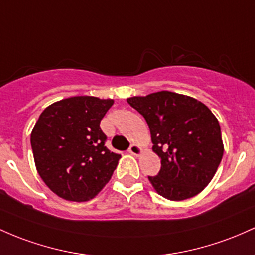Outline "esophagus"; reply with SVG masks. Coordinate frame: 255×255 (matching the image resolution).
Returning a JSON list of instances; mask_svg holds the SVG:
<instances>
[{
  "label": "esophagus",
  "mask_w": 255,
  "mask_h": 255,
  "mask_svg": "<svg viewBox=\"0 0 255 255\" xmlns=\"http://www.w3.org/2000/svg\"><path fill=\"white\" fill-rule=\"evenodd\" d=\"M128 151H129V153H132V155H134V156H140L142 153L141 147L139 146V145H136V144L130 145L129 150H128Z\"/></svg>",
  "instance_id": "obj_1"
}]
</instances>
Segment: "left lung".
I'll use <instances>...</instances> for the list:
<instances>
[{"label": "left lung", "mask_w": 255, "mask_h": 255, "mask_svg": "<svg viewBox=\"0 0 255 255\" xmlns=\"http://www.w3.org/2000/svg\"><path fill=\"white\" fill-rule=\"evenodd\" d=\"M127 102L146 120L152 151L161 157L159 173L149 177L155 191L170 201L200 194L213 179L224 153L213 113L195 98L168 91Z\"/></svg>", "instance_id": "left-lung-1"}]
</instances>
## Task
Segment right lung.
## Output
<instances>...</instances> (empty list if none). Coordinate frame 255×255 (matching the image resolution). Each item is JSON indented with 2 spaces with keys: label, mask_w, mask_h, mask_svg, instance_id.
<instances>
[{
  "label": "right lung",
  "mask_w": 255,
  "mask_h": 255,
  "mask_svg": "<svg viewBox=\"0 0 255 255\" xmlns=\"http://www.w3.org/2000/svg\"><path fill=\"white\" fill-rule=\"evenodd\" d=\"M114 99L78 96L47 106L31 132L38 174L66 201L86 202L111 179L121 155L106 149L100 121Z\"/></svg>",
  "instance_id": "right-lung-1"
}]
</instances>
